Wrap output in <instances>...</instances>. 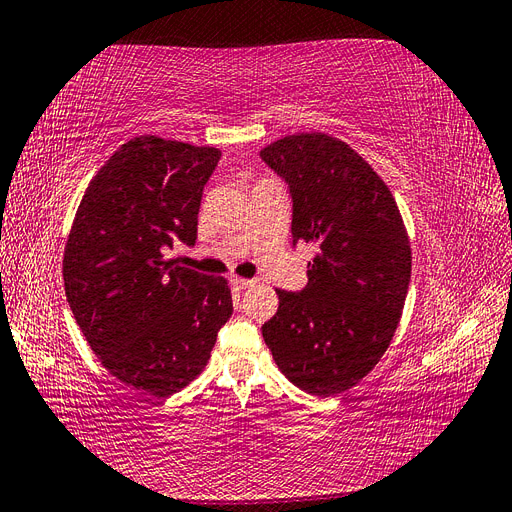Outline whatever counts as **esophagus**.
Returning <instances> with one entry per match:
<instances>
[{"label": "esophagus", "instance_id": "34e87169", "mask_svg": "<svg viewBox=\"0 0 512 512\" xmlns=\"http://www.w3.org/2000/svg\"><path fill=\"white\" fill-rule=\"evenodd\" d=\"M232 285H234L236 289H249V287L255 285V280H253V278H238V276H234V278H232Z\"/></svg>", "mask_w": 512, "mask_h": 512}]
</instances>
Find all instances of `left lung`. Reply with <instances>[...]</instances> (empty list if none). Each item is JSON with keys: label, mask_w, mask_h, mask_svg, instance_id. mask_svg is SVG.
Instances as JSON below:
<instances>
[{"label": "left lung", "mask_w": 512, "mask_h": 512, "mask_svg": "<svg viewBox=\"0 0 512 512\" xmlns=\"http://www.w3.org/2000/svg\"><path fill=\"white\" fill-rule=\"evenodd\" d=\"M289 185L291 238L316 244L308 285L280 291L261 335L278 369L310 394L335 396L384 356L401 320L411 249L390 189L356 151L323 132L259 151Z\"/></svg>", "instance_id": "obj_1"}]
</instances>
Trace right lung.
I'll list each match as a JSON object with an SVG mask.
<instances>
[{
    "instance_id": "right-lung-1",
    "label": "right lung",
    "mask_w": 512,
    "mask_h": 512,
    "mask_svg": "<svg viewBox=\"0 0 512 512\" xmlns=\"http://www.w3.org/2000/svg\"><path fill=\"white\" fill-rule=\"evenodd\" d=\"M219 158L215 147L130 139L90 181L67 238L63 280L75 323L111 375L151 396L200 375L234 312L225 278L164 259L177 242H196Z\"/></svg>"
}]
</instances>
